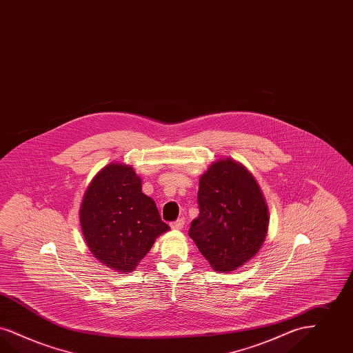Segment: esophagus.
Wrapping results in <instances>:
<instances>
[{"label": "esophagus", "instance_id": "obj_1", "mask_svg": "<svg viewBox=\"0 0 353 353\" xmlns=\"http://www.w3.org/2000/svg\"><path fill=\"white\" fill-rule=\"evenodd\" d=\"M183 225H185L183 219H177V221H174V222H172V223H170V227H172L173 230H181Z\"/></svg>", "mask_w": 353, "mask_h": 353}]
</instances>
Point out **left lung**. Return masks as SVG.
I'll return each instance as SVG.
<instances>
[{
  "label": "left lung",
  "instance_id": "left-lung-1",
  "mask_svg": "<svg viewBox=\"0 0 353 353\" xmlns=\"http://www.w3.org/2000/svg\"><path fill=\"white\" fill-rule=\"evenodd\" d=\"M198 205L189 236L215 272L236 270L260 251L268 234V205L241 163L212 161L199 177Z\"/></svg>",
  "mask_w": 353,
  "mask_h": 353
}]
</instances>
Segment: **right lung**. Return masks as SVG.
Listing matches in <instances>:
<instances>
[{"instance_id": "obj_1", "label": "right lung", "mask_w": 353, "mask_h": 353, "mask_svg": "<svg viewBox=\"0 0 353 353\" xmlns=\"http://www.w3.org/2000/svg\"><path fill=\"white\" fill-rule=\"evenodd\" d=\"M80 225L92 254L119 273H130L170 231L152 198L141 193L131 165L110 163L93 177L80 206Z\"/></svg>"}]
</instances>
